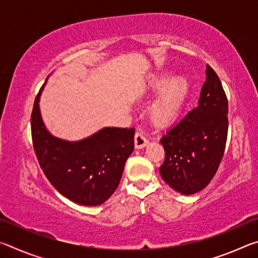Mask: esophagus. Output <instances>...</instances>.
Listing matches in <instances>:
<instances>
[{
  "label": "esophagus",
  "instance_id": "esophagus-1",
  "mask_svg": "<svg viewBox=\"0 0 258 258\" xmlns=\"http://www.w3.org/2000/svg\"><path fill=\"white\" fill-rule=\"evenodd\" d=\"M148 143H149V140H148L142 133L135 134L134 145L137 149H142V148H145Z\"/></svg>",
  "mask_w": 258,
  "mask_h": 258
}]
</instances>
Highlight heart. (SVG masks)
Here are the masks:
<instances>
[{
  "instance_id": "b5f03b06",
  "label": "heart",
  "mask_w": 258,
  "mask_h": 258,
  "mask_svg": "<svg viewBox=\"0 0 258 258\" xmlns=\"http://www.w3.org/2000/svg\"><path fill=\"white\" fill-rule=\"evenodd\" d=\"M169 74H160L150 81L151 92L161 90L150 109V118L155 124L166 125L172 123L184 106L189 94V82L184 77L176 76L169 80Z\"/></svg>"
}]
</instances>
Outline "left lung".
Masks as SVG:
<instances>
[{
	"label": "left lung",
	"mask_w": 258,
	"mask_h": 258,
	"mask_svg": "<svg viewBox=\"0 0 258 258\" xmlns=\"http://www.w3.org/2000/svg\"><path fill=\"white\" fill-rule=\"evenodd\" d=\"M228 111V98L222 83L207 64L198 106L160 139L165 160L159 172L174 190L194 195L212 181L224 155Z\"/></svg>",
	"instance_id": "8db88e82"
}]
</instances>
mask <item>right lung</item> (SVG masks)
Wrapping results in <instances>:
<instances>
[{
	"label": "right lung",
	"instance_id": "1",
	"mask_svg": "<svg viewBox=\"0 0 258 258\" xmlns=\"http://www.w3.org/2000/svg\"><path fill=\"white\" fill-rule=\"evenodd\" d=\"M41 91L35 99L30 126L35 154L50 183L83 206H99L119 184L126 160L134 150V128L104 127L81 141L52 135L43 123Z\"/></svg>",
	"mask_w": 258,
	"mask_h": 258
}]
</instances>
